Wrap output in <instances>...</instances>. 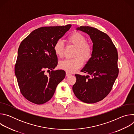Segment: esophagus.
<instances>
[{
	"label": "esophagus",
	"mask_w": 134,
	"mask_h": 134,
	"mask_svg": "<svg viewBox=\"0 0 134 134\" xmlns=\"http://www.w3.org/2000/svg\"><path fill=\"white\" fill-rule=\"evenodd\" d=\"M71 75V74L70 73H69V72H66V76H69V75Z\"/></svg>",
	"instance_id": "34e87169"
}]
</instances>
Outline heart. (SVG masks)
<instances>
[{"label": "heart", "mask_w": 134, "mask_h": 134, "mask_svg": "<svg viewBox=\"0 0 134 134\" xmlns=\"http://www.w3.org/2000/svg\"><path fill=\"white\" fill-rule=\"evenodd\" d=\"M67 41L77 48L75 57H77L72 59H65L59 63L60 68L68 72H72L83 65V62L88 61L92 56V47L90 43H87L86 37L81 33L74 32L67 39ZM53 50L56 55L62 57L64 54V45L62 41L59 40L54 44ZM81 57L82 60L79 57Z\"/></svg>", "instance_id": "b5f03b06"}]
</instances>
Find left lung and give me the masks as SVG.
<instances>
[{"instance_id": "left-lung-1", "label": "left lung", "mask_w": 134, "mask_h": 134, "mask_svg": "<svg viewBox=\"0 0 134 134\" xmlns=\"http://www.w3.org/2000/svg\"><path fill=\"white\" fill-rule=\"evenodd\" d=\"M76 30L90 36L93 51L91 58L81 70L88 75L75 74L76 82L72 91L82 102L94 103L107 96L118 77V52L110 37L97 29L81 26Z\"/></svg>"}]
</instances>
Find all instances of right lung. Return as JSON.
<instances>
[{"label": "right lung", "mask_w": 134, "mask_h": 134, "mask_svg": "<svg viewBox=\"0 0 134 134\" xmlns=\"http://www.w3.org/2000/svg\"><path fill=\"white\" fill-rule=\"evenodd\" d=\"M71 26L68 24L39 28L21 43L15 74L21 93L29 101L36 104L48 102L65 77L64 70H53L58 64L53 47ZM45 69L52 70L48 76L44 74Z\"/></svg>", "instance_id": "1"}]
</instances>
